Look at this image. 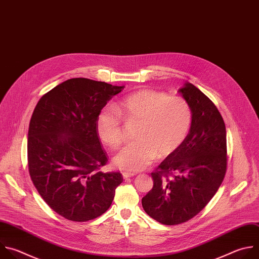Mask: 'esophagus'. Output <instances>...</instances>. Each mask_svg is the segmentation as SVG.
I'll list each match as a JSON object with an SVG mask.
<instances>
[{"instance_id":"34e87169","label":"esophagus","mask_w":259,"mask_h":259,"mask_svg":"<svg viewBox=\"0 0 259 259\" xmlns=\"http://www.w3.org/2000/svg\"><path fill=\"white\" fill-rule=\"evenodd\" d=\"M134 176H136V174H133V172H122L123 179H130V178H132Z\"/></svg>"}]
</instances>
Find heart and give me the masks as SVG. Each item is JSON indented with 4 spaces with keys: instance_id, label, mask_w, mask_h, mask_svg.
I'll return each mask as SVG.
<instances>
[{
    "instance_id": "heart-1",
    "label": "heart",
    "mask_w": 259,
    "mask_h": 259,
    "mask_svg": "<svg viewBox=\"0 0 259 259\" xmlns=\"http://www.w3.org/2000/svg\"><path fill=\"white\" fill-rule=\"evenodd\" d=\"M138 124L136 142L123 147L113 164L126 171L146 168L158 156L172 154L185 141L192 124V109L186 99L155 90H141L125 96L115 108H103L97 116L100 139L112 149L123 141V124Z\"/></svg>"
}]
</instances>
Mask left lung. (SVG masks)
I'll return each mask as SVG.
<instances>
[{
	"label": "left lung",
	"mask_w": 259,
	"mask_h": 259,
	"mask_svg": "<svg viewBox=\"0 0 259 259\" xmlns=\"http://www.w3.org/2000/svg\"><path fill=\"white\" fill-rule=\"evenodd\" d=\"M180 92L192 109L190 132L151 174L153 188L142 199L146 213L166 226L197 215L218 192L228 166L226 125L214 103L190 82Z\"/></svg>",
	"instance_id": "left-lung-1"
}]
</instances>
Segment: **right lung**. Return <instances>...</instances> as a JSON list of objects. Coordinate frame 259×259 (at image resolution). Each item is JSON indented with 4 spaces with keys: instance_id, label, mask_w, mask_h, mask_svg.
<instances>
[{
    "instance_id": "obj_1",
    "label": "right lung",
    "mask_w": 259,
    "mask_h": 259,
    "mask_svg": "<svg viewBox=\"0 0 259 259\" xmlns=\"http://www.w3.org/2000/svg\"><path fill=\"white\" fill-rule=\"evenodd\" d=\"M123 87L70 78L41 96L28 130L27 164L44 201L72 222H88L110 207L120 172H102L108 155L97 116Z\"/></svg>"
}]
</instances>
